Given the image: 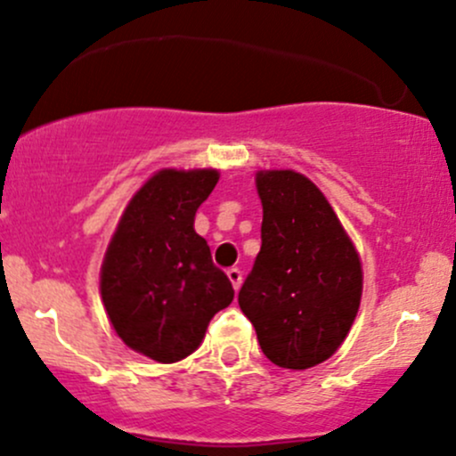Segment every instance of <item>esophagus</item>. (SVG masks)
<instances>
[{"label": "esophagus", "mask_w": 456, "mask_h": 456, "mask_svg": "<svg viewBox=\"0 0 456 456\" xmlns=\"http://www.w3.org/2000/svg\"><path fill=\"white\" fill-rule=\"evenodd\" d=\"M241 278H243L241 272H239L237 267H230V269H228V281L232 282L234 291H239V287H241Z\"/></svg>", "instance_id": "obj_1"}]
</instances>
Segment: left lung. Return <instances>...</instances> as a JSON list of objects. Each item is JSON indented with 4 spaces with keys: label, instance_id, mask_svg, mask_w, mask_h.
<instances>
[{
    "label": "left lung",
    "instance_id": "obj_1",
    "mask_svg": "<svg viewBox=\"0 0 456 456\" xmlns=\"http://www.w3.org/2000/svg\"><path fill=\"white\" fill-rule=\"evenodd\" d=\"M261 252L239 306L263 354L278 367L324 363L359 313L363 269L350 237L320 189L291 169L258 171Z\"/></svg>",
    "mask_w": 456,
    "mask_h": 456
}]
</instances>
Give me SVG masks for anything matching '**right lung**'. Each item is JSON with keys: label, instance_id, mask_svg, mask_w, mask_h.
I'll list each match as a JSON object with an SVG mask.
<instances>
[{"label": "right lung", "instance_id": "obj_1", "mask_svg": "<svg viewBox=\"0 0 456 456\" xmlns=\"http://www.w3.org/2000/svg\"><path fill=\"white\" fill-rule=\"evenodd\" d=\"M217 180V169L151 175L132 195L102 263V302L112 328L159 363L198 350L208 322L234 297L207 239L193 228L195 210Z\"/></svg>", "mask_w": 456, "mask_h": 456}]
</instances>
